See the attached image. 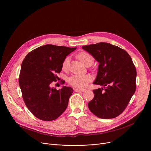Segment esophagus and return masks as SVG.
I'll return each mask as SVG.
<instances>
[{
  "label": "esophagus",
  "mask_w": 151,
  "mask_h": 151,
  "mask_svg": "<svg viewBox=\"0 0 151 151\" xmlns=\"http://www.w3.org/2000/svg\"><path fill=\"white\" fill-rule=\"evenodd\" d=\"M86 90L85 89H75V92H84Z\"/></svg>",
  "instance_id": "34e87169"
}]
</instances>
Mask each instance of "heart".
Returning <instances> with one entry per match:
<instances>
[{
  "mask_svg": "<svg viewBox=\"0 0 151 151\" xmlns=\"http://www.w3.org/2000/svg\"><path fill=\"white\" fill-rule=\"evenodd\" d=\"M78 58L86 66H88L89 65H91L94 61V59L92 55L90 53L84 51L79 53L78 55ZM69 61V57H67L63 60L62 64V68L63 70H66L68 69ZM91 80L92 77L89 75H74L68 79V82L70 85L75 87L76 88L82 89L86 88L89 83L91 81Z\"/></svg>",
  "mask_w": 151,
  "mask_h": 151,
  "instance_id": "obj_1",
  "label": "heart"
}]
</instances>
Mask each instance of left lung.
<instances>
[{"instance_id": "1", "label": "left lung", "mask_w": 151, "mask_h": 151, "mask_svg": "<svg viewBox=\"0 0 151 151\" xmlns=\"http://www.w3.org/2000/svg\"><path fill=\"white\" fill-rule=\"evenodd\" d=\"M82 48L99 62L93 84L103 87L93 90L94 97L88 107L99 118H114L124 111L136 91L135 66L127 52L110 43L101 42Z\"/></svg>"}]
</instances>
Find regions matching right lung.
<instances>
[{"mask_svg":"<svg viewBox=\"0 0 151 151\" xmlns=\"http://www.w3.org/2000/svg\"><path fill=\"white\" fill-rule=\"evenodd\" d=\"M76 49L46 45L30 51L24 59L19 77L22 99L30 111L39 119L55 120L66 109L73 89L63 86L57 90L51 88L50 84L57 81L63 60Z\"/></svg>","mask_w":151,"mask_h":151,"instance_id":"add662e5","label":"right lung"}]
</instances>
